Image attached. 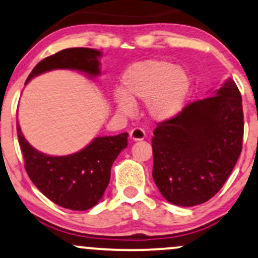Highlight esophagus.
<instances>
[{"mask_svg":"<svg viewBox=\"0 0 258 258\" xmlns=\"http://www.w3.org/2000/svg\"><path fill=\"white\" fill-rule=\"evenodd\" d=\"M130 138L132 141H143L145 138V131L143 128H139V127H136L130 132Z\"/></svg>","mask_w":258,"mask_h":258,"instance_id":"1","label":"esophagus"}]
</instances>
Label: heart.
<instances>
[{"mask_svg": "<svg viewBox=\"0 0 258 258\" xmlns=\"http://www.w3.org/2000/svg\"><path fill=\"white\" fill-rule=\"evenodd\" d=\"M190 89V77L182 68L170 61L150 58L127 68L115 102L120 111L128 114L132 103L148 101L149 114L156 120H167L181 111Z\"/></svg>", "mask_w": 258, "mask_h": 258, "instance_id": "heart-1", "label": "heart"}]
</instances>
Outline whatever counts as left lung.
Segmentation results:
<instances>
[{
    "label": "left lung",
    "mask_w": 258,
    "mask_h": 258,
    "mask_svg": "<svg viewBox=\"0 0 258 258\" xmlns=\"http://www.w3.org/2000/svg\"><path fill=\"white\" fill-rule=\"evenodd\" d=\"M243 136L241 95L233 80L157 123L153 178L162 196L179 207L209 201L233 170Z\"/></svg>",
    "instance_id": "obj_1"
}]
</instances>
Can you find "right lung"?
Listing matches in <instances>:
<instances>
[{"label": "right lung", "mask_w": 258, "mask_h": 258, "mask_svg": "<svg viewBox=\"0 0 258 258\" xmlns=\"http://www.w3.org/2000/svg\"><path fill=\"white\" fill-rule=\"evenodd\" d=\"M101 52L90 48H70L43 58L27 77L56 68L78 70L98 76ZM18 139L25 169L36 187L55 204L71 210H88L98 203L109 184L110 169L121 150L127 147L128 133L95 138L85 149L68 156H48L33 149L24 138L19 123Z\"/></svg>", "instance_id": "add662e5"}]
</instances>
